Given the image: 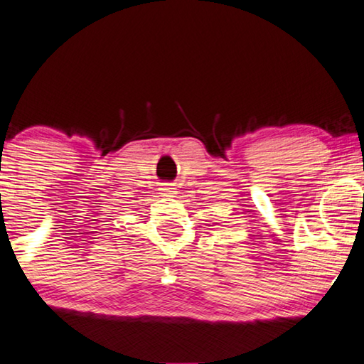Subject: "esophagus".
<instances>
[{
  "label": "esophagus",
  "instance_id": "34e87169",
  "mask_svg": "<svg viewBox=\"0 0 364 364\" xmlns=\"http://www.w3.org/2000/svg\"><path fill=\"white\" fill-rule=\"evenodd\" d=\"M173 193H175V191H173V188L170 186V184H164V186L160 188V194H164V196H171Z\"/></svg>",
  "mask_w": 364,
  "mask_h": 364
}]
</instances>
